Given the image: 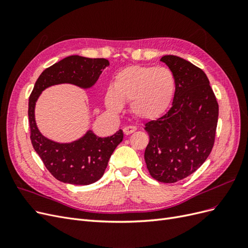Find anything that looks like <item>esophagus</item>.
<instances>
[{"label":"esophagus","instance_id":"1","mask_svg":"<svg viewBox=\"0 0 248 248\" xmlns=\"http://www.w3.org/2000/svg\"><path fill=\"white\" fill-rule=\"evenodd\" d=\"M136 130H137V128L134 126H126V127H124V129H123V131H124L126 136H129V134L133 133Z\"/></svg>","mask_w":248,"mask_h":248}]
</instances>
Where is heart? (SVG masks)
<instances>
[{
  "label": "heart",
  "mask_w": 248,
  "mask_h": 248,
  "mask_svg": "<svg viewBox=\"0 0 248 248\" xmlns=\"http://www.w3.org/2000/svg\"><path fill=\"white\" fill-rule=\"evenodd\" d=\"M176 89L175 74L164 66H130L116 74L106 94L111 111L130 101L131 112L141 119H155L169 108Z\"/></svg>",
  "instance_id": "1"
}]
</instances>
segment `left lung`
Masks as SVG:
<instances>
[{
  "mask_svg": "<svg viewBox=\"0 0 248 248\" xmlns=\"http://www.w3.org/2000/svg\"><path fill=\"white\" fill-rule=\"evenodd\" d=\"M160 61L174 72L176 91L170 108L145 124L149 144L147 169L162 183H175L196 171L212 151L218 103L205 72L177 56Z\"/></svg>",
  "mask_w": 248,
  "mask_h": 248,
  "instance_id": "1",
  "label": "left lung"
}]
</instances>
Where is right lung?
<instances>
[{"instance_id":"obj_1","label":"right lung","mask_w":248,"mask_h":248,"mask_svg":"<svg viewBox=\"0 0 248 248\" xmlns=\"http://www.w3.org/2000/svg\"><path fill=\"white\" fill-rule=\"evenodd\" d=\"M108 65L107 59L67 57L40 74L30 95V139L44 166L59 181L89 185L99 180L108 167L110 155L123 140V131L119 130L114 136L103 139L88 132L77 141L59 144L44 138L37 128L34 117L36 100L44 89L52 85L69 82L82 88L91 87Z\"/></svg>"}]
</instances>
